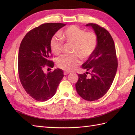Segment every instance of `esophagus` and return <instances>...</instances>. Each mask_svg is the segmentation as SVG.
Returning <instances> with one entry per match:
<instances>
[{
	"label": "esophagus",
	"instance_id": "1",
	"mask_svg": "<svg viewBox=\"0 0 135 135\" xmlns=\"http://www.w3.org/2000/svg\"><path fill=\"white\" fill-rule=\"evenodd\" d=\"M64 75H68V74H70V73L67 72V71H64Z\"/></svg>",
	"mask_w": 135,
	"mask_h": 135
}]
</instances>
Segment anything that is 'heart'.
Returning a JSON list of instances; mask_svg holds the SVG:
<instances>
[{
    "mask_svg": "<svg viewBox=\"0 0 135 135\" xmlns=\"http://www.w3.org/2000/svg\"><path fill=\"white\" fill-rule=\"evenodd\" d=\"M64 42L73 44V55H62L56 59L57 67L67 71H73L80 63L81 59L86 60L91 57L97 46V37L93 32H87L76 25H71L60 33ZM50 49L54 54L59 55L62 50L61 39L53 36L50 42Z\"/></svg>",
    "mask_w": 135,
    "mask_h": 135,
    "instance_id": "b5f03b06",
    "label": "heart"
}]
</instances>
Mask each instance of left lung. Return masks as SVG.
I'll return each mask as SVG.
<instances>
[{
	"instance_id": "1",
	"label": "left lung",
	"mask_w": 135,
	"mask_h": 135,
	"mask_svg": "<svg viewBox=\"0 0 135 135\" xmlns=\"http://www.w3.org/2000/svg\"><path fill=\"white\" fill-rule=\"evenodd\" d=\"M86 26L94 30L97 37V46L93 55L82 64V68L87 71L78 74L75 88L82 98L91 102L101 98L110 88L117 73L118 61L115 45L108 31L96 24L89 23ZM88 73L91 75L89 78Z\"/></svg>"
}]
</instances>
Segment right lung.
<instances>
[{"label":"right lung","mask_w":135,"mask_h":135,"mask_svg":"<svg viewBox=\"0 0 135 135\" xmlns=\"http://www.w3.org/2000/svg\"><path fill=\"white\" fill-rule=\"evenodd\" d=\"M66 24L46 23L28 32L20 46L18 70L20 82L26 92L38 102H45L56 93L64 76L61 69L45 74L44 68H53L50 60L51 39L57 31Z\"/></svg>","instance_id":"obj_1"}]
</instances>
